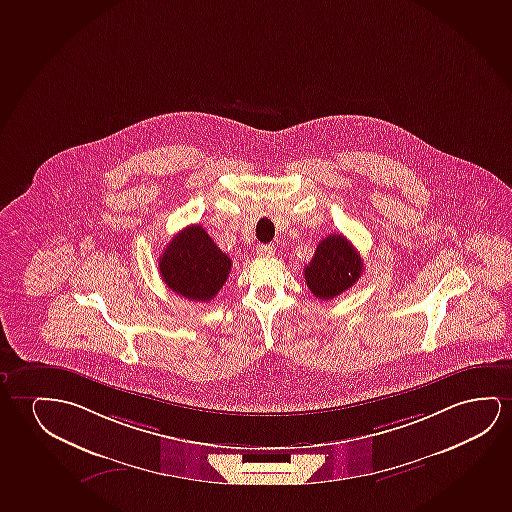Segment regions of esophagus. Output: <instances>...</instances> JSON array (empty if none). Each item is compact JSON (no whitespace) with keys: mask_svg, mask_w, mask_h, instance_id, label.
<instances>
[{"mask_svg":"<svg viewBox=\"0 0 512 512\" xmlns=\"http://www.w3.org/2000/svg\"><path fill=\"white\" fill-rule=\"evenodd\" d=\"M276 248L273 245H259L257 246V255L259 257H273L275 255Z\"/></svg>","mask_w":512,"mask_h":512,"instance_id":"esophagus-1","label":"esophagus"}]
</instances>
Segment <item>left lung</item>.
Segmentation results:
<instances>
[{
	"instance_id": "8db88e82",
	"label": "left lung",
	"mask_w": 512,
	"mask_h": 512,
	"mask_svg": "<svg viewBox=\"0 0 512 512\" xmlns=\"http://www.w3.org/2000/svg\"><path fill=\"white\" fill-rule=\"evenodd\" d=\"M363 260L349 239L331 234L320 241L310 264L304 267L308 289L322 301H329L349 290L361 278Z\"/></svg>"
}]
</instances>
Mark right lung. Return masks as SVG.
Returning <instances> with one entry per match:
<instances>
[{
  "mask_svg": "<svg viewBox=\"0 0 512 512\" xmlns=\"http://www.w3.org/2000/svg\"><path fill=\"white\" fill-rule=\"evenodd\" d=\"M232 260L200 225H190L172 237L158 260L165 285L178 296L208 303L229 278Z\"/></svg>",
  "mask_w": 512,
  "mask_h": 512,
  "instance_id": "obj_1",
  "label": "right lung"
}]
</instances>
